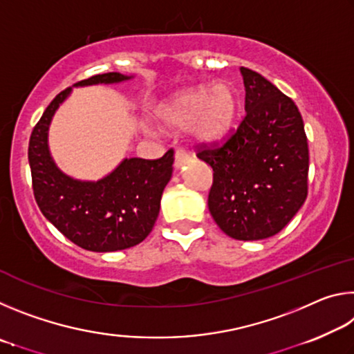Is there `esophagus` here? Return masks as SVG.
Returning a JSON list of instances; mask_svg holds the SVG:
<instances>
[{
	"label": "esophagus",
	"instance_id": "esophagus-1",
	"mask_svg": "<svg viewBox=\"0 0 354 354\" xmlns=\"http://www.w3.org/2000/svg\"><path fill=\"white\" fill-rule=\"evenodd\" d=\"M189 153L187 151H184V149H176V153H175V167L176 169H179V167H181L183 164H185L189 160Z\"/></svg>",
	"mask_w": 354,
	"mask_h": 354
}]
</instances>
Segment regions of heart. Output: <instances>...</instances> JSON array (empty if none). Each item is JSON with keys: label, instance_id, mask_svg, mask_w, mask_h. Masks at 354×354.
I'll return each mask as SVG.
<instances>
[{"label": "heart", "instance_id": "b5f03b06", "mask_svg": "<svg viewBox=\"0 0 354 354\" xmlns=\"http://www.w3.org/2000/svg\"><path fill=\"white\" fill-rule=\"evenodd\" d=\"M239 109V97L227 82L214 87L190 88L160 104L158 117L175 128H190L196 140L212 142L227 133L234 123Z\"/></svg>", "mask_w": 354, "mask_h": 354}]
</instances>
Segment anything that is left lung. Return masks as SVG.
Wrapping results in <instances>:
<instances>
[{
	"label": "left lung",
	"mask_w": 354,
	"mask_h": 354,
	"mask_svg": "<svg viewBox=\"0 0 354 354\" xmlns=\"http://www.w3.org/2000/svg\"><path fill=\"white\" fill-rule=\"evenodd\" d=\"M245 117L223 143L198 145L212 167L207 206L237 241H262L283 230L308 196L309 149L297 104L256 71L241 67Z\"/></svg>",
	"instance_id": "1"
}]
</instances>
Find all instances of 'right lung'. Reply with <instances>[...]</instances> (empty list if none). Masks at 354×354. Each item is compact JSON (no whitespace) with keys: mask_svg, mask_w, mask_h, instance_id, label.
Here are the masks:
<instances>
[{"mask_svg":"<svg viewBox=\"0 0 354 354\" xmlns=\"http://www.w3.org/2000/svg\"><path fill=\"white\" fill-rule=\"evenodd\" d=\"M131 80L117 71L91 76L75 87ZM71 92L65 88L46 107L29 139L32 190L41 214L77 247L97 253L140 243L156 223L160 198L173 171V149L162 158L123 159L100 181H80L57 169L48 148V129L57 107Z\"/></svg>","mask_w":354,"mask_h":354,"instance_id":"1","label":"right lung"}]
</instances>
